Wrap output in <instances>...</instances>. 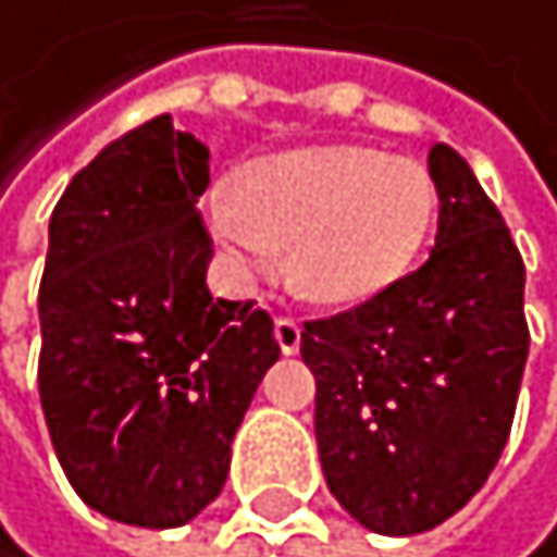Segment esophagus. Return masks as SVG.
<instances>
[{
  "label": "esophagus",
  "mask_w": 557,
  "mask_h": 557,
  "mask_svg": "<svg viewBox=\"0 0 557 557\" xmlns=\"http://www.w3.org/2000/svg\"><path fill=\"white\" fill-rule=\"evenodd\" d=\"M273 336H276V344H281L284 355H295V350L301 347V326L290 315L273 319Z\"/></svg>",
  "instance_id": "esophagus-1"
}]
</instances>
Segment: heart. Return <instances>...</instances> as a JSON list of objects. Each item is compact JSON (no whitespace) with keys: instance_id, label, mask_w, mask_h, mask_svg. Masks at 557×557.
<instances>
[{"instance_id":"b5f03b06","label":"heart","mask_w":557,"mask_h":557,"mask_svg":"<svg viewBox=\"0 0 557 557\" xmlns=\"http://www.w3.org/2000/svg\"><path fill=\"white\" fill-rule=\"evenodd\" d=\"M438 213L435 178L414 157L368 147H308L267 157L238 189L210 196V227L231 267L270 270L290 245L301 298L358 305L414 267Z\"/></svg>"}]
</instances>
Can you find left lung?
<instances>
[{"label":"left lung","instance_id":"1","mask_svg":"<svg viewBox=\"0 0 557 557\" xmlns=\"http://www.w3.org/2000/svg\"><path fill=\"white\" fill-rule=\"evenodd\" d=\"M428 171L432 256L301 333L326 484L386 537L446 523L481 492L509 442L530 350L527 270L498 207L446 143L428 150Z\"/></svg>","mask_w":557,"mask_h":557}]
</instances>
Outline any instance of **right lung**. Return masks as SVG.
Instances as JSON below:
<instances>
[{"instance_id":"1","label":"right lung","mask_w":557,"mask_h":557,"mask_svg":"<svg viewBox=\"0 0 557 557\" xmlns=\"http://www.w3.org/2000/svg\"><path fill=\"white\" fill-rule=\"evenodd\" d=\"M207 185L210 150L157 115L76 171L48 224V435L76 495L129 527H182L221 495L231 442L281 358L256 301L207 287Z\"/></svg>"}]
</instances>
